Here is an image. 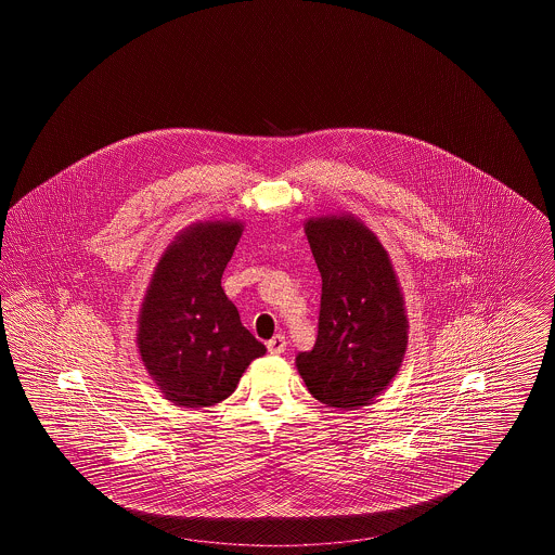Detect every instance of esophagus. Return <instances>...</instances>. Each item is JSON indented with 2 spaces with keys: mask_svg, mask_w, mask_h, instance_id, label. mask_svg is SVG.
Masks as SVG:
<instances>
[{
  "mask_svg": "<svg viewBox=\"0 0 555 555\" xmlns=\"http://www.w3.org/2000/svg\"><path fill=\"white\" fill-rule=\"evenodd\" d=\"M268 351L270 353H274V356H281V353H285V349H287V339L283 337V335H276V337H272L268 344Z\"/></svg>",
  "mask_w": 555,
  "mask_h": 555,
  "instance_id": "obj_1",
  "label": "esophagus"
}]
</instances>
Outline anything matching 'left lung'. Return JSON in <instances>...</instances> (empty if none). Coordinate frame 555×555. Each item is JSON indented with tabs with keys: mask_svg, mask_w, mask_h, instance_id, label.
Returning a JSON list of instances; mask_svg holds the SVG:
<instances>
[{
	"mask_svg": "<svg viewBox=\"0 0 555 555\" xmlns=\"http://www.w3.org/2000/svg\"><path fill=\"white\" fill-rule=\"evenodd\" d=\"M322 276L317 344L295 358L308 391L328 408L358 410L396 378L408 314L396 268L378 237L349 211L304 222Z\"/></svg>",
	"mask_w": 555,
	"mask_h": 555,
	"instance_id": "1",
	"label": "left lung"
}]
</instances>
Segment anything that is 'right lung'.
Segmentation results:
<instances>
[{
  "label": "right lung",
  "instance_id": "add662e5",
  "mask_svg": "<svg viewBox=\"0 0 555 555\" xmlns=\"http://www.w3.org/2000/svg\"><path fill=\"white\" fill-rule=\"evenodd\" d=\"M243 222L195 220L159 256L137 320V347L164 399L208 408L237 389L266 347L222 289Z\"/></svg>",
  "mask_w": 555,
  "mask_h": 555
}]
</instances>
